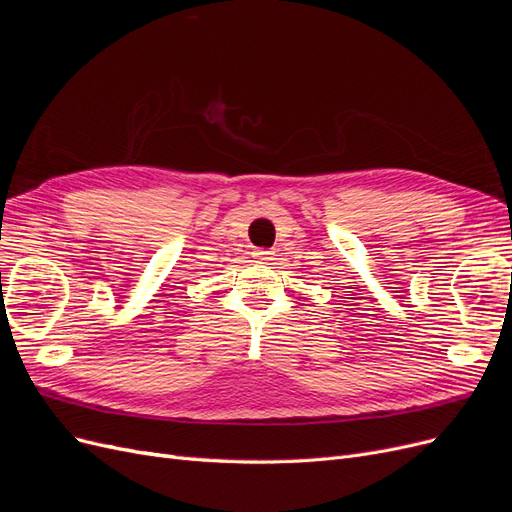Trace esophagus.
Listing matches in <instances>:
<instances>
[{"mask_svg": "<svg viewBox=\"0 0 512 512\" xmlns=\"http://www.w3.org/2000/svg\"><path fill=\"white\" fill-rule=\"evenodd\" d=\"M273 252H269V250H256L254 252V260L256 262H260V265H267V262H271L273 260Z\"/></svg>", "mask_w": 512, "mask_h": 512, "instance_id": "obj_1", "label": "esophagus"}]
</instances>
